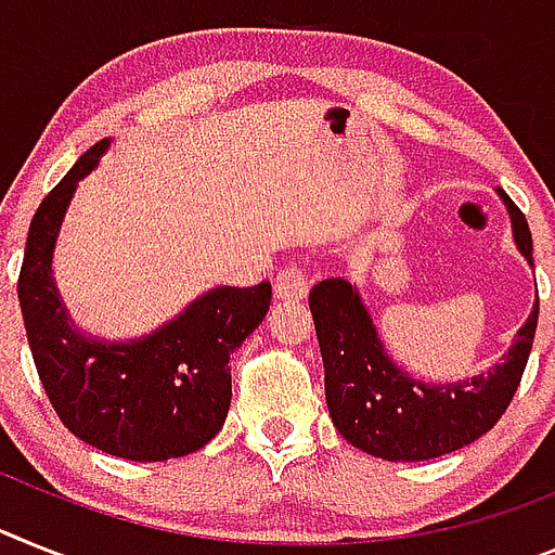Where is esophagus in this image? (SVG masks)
<instances>
[{
  "instance_id": "34e87169",
  "label": "esophagus",
  "mask_w": 555,
  "mask_h": 555,
  "mask_svg": "<svg viewBox=\"0 0 555 555\" xmlns=\"http://www.w3.org/2000/svg\"><path fill=\"white\" fill-rule=\"evenodd\" d=\"M273 291H276L279 299L299 301L305 299L307 291H310V282H307V276L299 268H285L279 270L276 279H273Z\"/></svg>"
}]
</instances>
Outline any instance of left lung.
Segmentation results:
<instances>
[{
	"instance_id": "left-lung-1",
	"label": "left lung",
	"mask_w": 555,
	"mask_h": 555,
	"mask_svg": "<svg viewBox=\"0 0 555 555\" xmlns=\"http://www.w3.org/2000/svg\"><path fill=\"white\" fill-rule=\"evenodd\" d=\"M516 248L533 264L525 214L500 189ZM310 313L324 361L330 417L347 443L392 463L435 460L474 443L511 406L537 335L539 301L500 364L472 380L426 384L386 356L364 301L347 279H324L310 291Z\"/></svg>"
}]
</instances>
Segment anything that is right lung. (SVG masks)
<instances>
[{
	"instance_id": "1",
	"label": "right lung",
	"mask_w": 555,
	"mask_h": 555,
	"mask_svg": "<svg viewBox=\"0 0 555 555\" xmlns=\"http://www.w3.org/2000/svg\"><path fill=\"white\" fill-rule=\"evenodd\" d=\"M109 141L83 152L41 199L27 231L18 305L36 372L59 421L112 457L160 463L203 449L231 406V356L262 324L270 282L214 287L138 341L106 344L69 324L53 282V248L78 180Z\"/></svg>"
}]
</instances>
